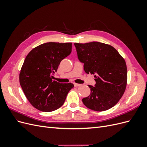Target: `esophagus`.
<instances>
[{"mask_svg": "<svg viewBox=\"0 0 147 147\" xmlns=\"http://www.w3.org/2000/svg\"><path fill=\"white\" fill-rule=\"evenodd\" d=\"M74 86H75V87H78V86H80L81 85L80 84H78V83H74Z\"/></svg>", "mask_w": 147, "mask_h": 147, "instance_id": "obj_1", "label": "esophagus"}]
</instances>
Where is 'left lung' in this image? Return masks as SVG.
<instances>
[{
  "instance_id": "left-lung-1",
  "label": "left lung",
  "mask_w": 147,
  "mask_h": 147,
  "mask_svg": "<svg viewBox=\"0 0 147 147\" xmlns=\"http://www.w3.org/2000/svg\"><path fill=\"white\" fill-rule=\"evenodd\" d=\"M78 59L86 74H94L95 86L88 85L90 95L82 101L91 110L102 112L116 105L127 85V67L118 51L108 44L98 42L74 43Z\"/></svg>"
}]
</instances>
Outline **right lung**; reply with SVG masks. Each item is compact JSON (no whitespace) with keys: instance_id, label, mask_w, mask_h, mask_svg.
I'll return each instance as SVG.
<instances>
[{"instance_id":"1","label":"right lung","mask_w":147,"mask_h":147,"mask_svg":"<svg viewBox=\"0 0 147 147\" xmlns=\"http://www.w3.org/2000/svg\"><path fill=\"white\" fill-rule=\"evenodd\" d=\"M72 52V43L48 42L32 49L26 57L20 73V83L34 107L52 112L63 105L74 84L53 80L61 61Z\"/></svg>"}]
</instances>
